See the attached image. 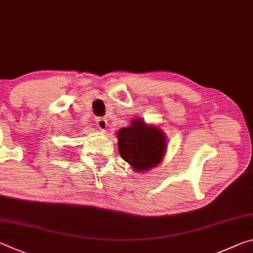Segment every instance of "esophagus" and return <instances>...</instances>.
I'll return each instance as SVG.
<instances>
[{
    "label": "esophagus",
    "instance_id": "esophagus-1",
    "mask_svg": "<svg viewBox=\"0 0 253 253\" xmlns=\"http://www.w3.org/2000/svg\"><path fill=\"white\" fill-rule=\"evenodd\" d=\"M107 125H108V123H107V119L106 118L100 117V118L97 119V126H98L99 129L105 130L106 128H107Z\"/></svg>",
    "mask_w": 253,
    "mask_h": 253
}]
</instances>
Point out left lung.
I'll use <instances>...</instances> for the list:
<instances>
[{"label":"left lung","mask_w":253,"mask_h":253,"mask_svg":"<svg viewBox=\"0 0 253 253\" xmlns=\"http://www.w3.org/2000/svg\"><path fill=\"white\" fill-rule=\"evenodd\" d=\"M119 154L136 172H144L161 163L167 151V137L159 127L135 118L117 133Z\"/></svg>","instance_id":"left-lung-1"}]
</instances>
